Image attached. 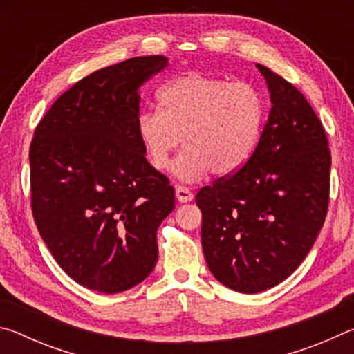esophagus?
<instances>
[{
    "label": "esophagus",
    "instance_id": "34e87169",
    "mask_svg": "<svg viewBox=\"0 0 354 354\" xmlns=\"http://www.w3.org/2000/svg\"><path fill=\"white\" fill-rule=\"evenodd\" d=\"M176 198L181 203H187V201L194 200V194H192V190L189 187L178 184L176 185Z\"/></svg>",
    "mask_w": 354,
    "mask_h": 354
}]
</instances>
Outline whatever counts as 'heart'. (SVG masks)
Instances as JSON below:
<instances>
[{"instance_id":"b5f03b06","label":"heart","mask_w":354,"mask_h":354,"mask_svg":"<svg viewBox=\"0 0 354 354\" xmlns=\"http://www.w3.org/2000/svg\"><path fill=\"white\" fill-rule=\"evenodd\" d=\"M159 109H145L136 133L156 170H167L170 156L185 147L173 162L175 176L200 181L242 170L253 158L266 128L267 104L248 82L190 71L160 88Z\"/></svg>"}]
</instances>
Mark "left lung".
I'll list each match as a JSON object with an SVG mask.
<instances>
[{"mask_svg": "<svg viewBox=\"0 0 354 354\" xmlns=\"http://www.w3.org/2000/svg\"><path fill=\"white\" fill-rule=\"evenodd\" d=\"M272 109L250 162L195 196L201 243L221 284L257 293L297 270L326 218L331 153L304 95L257 64Z\"/></svg>", "mask_w": 354, "mask_h": 354, "instance_id": "1", "label": "left lung"}]
</instances>
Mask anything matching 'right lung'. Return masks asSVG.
Returning a JSON list of instances; mask_svg holds the SVG:
<instances>
[{"mask_svg": "<svg viewBox=\"0 0 354 354\" xmlns=\"http://www.w3.org/2000/svg\"><path fill=\"white\" fill-rule=\"evenodd\" d=\"M167 65L165 56H143L93 71L34 131V221L62 270L87 289L128 290L158 261L156 232L175 189L147 160L136 122L140 86Z\"/></svg>", "mask_w": 354, "mask_h": 354, "instance_id": "obj_1", "label": "right lung"}]
</instances>
